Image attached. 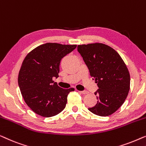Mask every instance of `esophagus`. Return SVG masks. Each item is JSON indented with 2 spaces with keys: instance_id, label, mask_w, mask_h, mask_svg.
I'll list each match as a JSON object with an SVG mask.
<instances>
[{
  "instance_id": "esophagus-1",
  "label": "esophagus",
  "mask_w": 146,
  "mask_h": 146,
  "mask_svg": "<svg viewBox=\"0 0 146 146\" xmlns=\"http://www.w3.org/2000/svg\"><path fill=\"white\" fill-rule=\"evenodd\" d=\"M80 92H81V93L82 94H84L89 93V92H88L87 91H80Z\"/></svg>"
}]
</instances>
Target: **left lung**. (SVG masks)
Wrapping results in <instances>:
<instances>
[{
	"mask_svg": "<svg viewBox=\"0 0 146 146\" xmlns=\"http://www.w3.org/2000/svg\"><path fill=\"white\" fill-rule=\"evenodd\" d=\"M77 50L97 83V103L89 108L93 114L107 116L124 103L130 91V76L122 57L111 47L101 43L79 45Z\"/></svg>",
	"mask_w": 146,
	"mask_h": 146,
	"instance_id": "obj_1",
	"label": "left lung"
}]
</instances>
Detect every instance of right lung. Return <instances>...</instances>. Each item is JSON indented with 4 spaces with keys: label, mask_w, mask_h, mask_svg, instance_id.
<instances>
[{
    "label": "right lung",
    "mask_w": 146,
    "mask_h": 146,
    "mask_svg": "<svg viewBox=\"0 0 146 146\" xmlns=\"http://www.w3.org/2000/svg\"><path fill=\"white\" fill-rule=\"evenodd\" d=\"M76 47L46 43L34 49L24 58L18 74V85L24 101L36 114L52 117L65 108L67 95L75 89L59 87L53 78L59 77L61 59Z\"/></svg>",
    "instance_id": "add662e5"
}]
</instances>
